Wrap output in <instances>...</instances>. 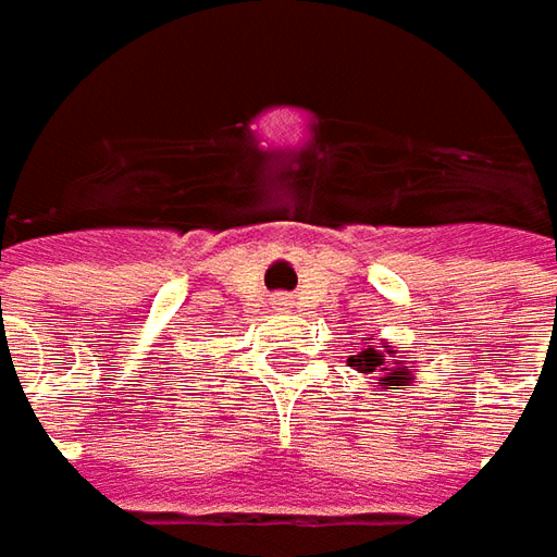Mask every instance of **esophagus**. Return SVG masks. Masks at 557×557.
Returning <instances> with one entry per match:
<instances>
[{"instance_id": "34e87169", "label": "esophagus", "mask_w": 557, "mask_h": 557, "mask_svg": "<svg viewBox=\"0 0 557 557\" xmlns=\"http://www.w3.org/2000/svg\"><path fill=\"white\" fill-rule=\"evenodd\" d=\"M274 308H277V311H289V308H293V296L277 293V296H274Z\"/></svg>"}]
</instances>
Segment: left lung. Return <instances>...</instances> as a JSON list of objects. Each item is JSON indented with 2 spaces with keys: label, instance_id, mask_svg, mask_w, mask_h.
Returning <instances> with one entry per match:
<instances>
[{
  "label": "left lung",
  "instance_id": "obj_1",
  "mask_svg": "<svg viewBox=\"0 0 557 557\" xmlns=\"http://www.w3.org/2000/svg\"><path fill=\"white\" fill-rule=\"evenodd\" d=\"M386 351L380 349H364L358 355H351L349 364L358 371V374H380V393H389V389H405L411 386L414 374L408 371V364L396 358V351L389 346H383Z\"/></svg>",
  "mask_w": 557,
  "mask_h": 557
}]
</instances>
